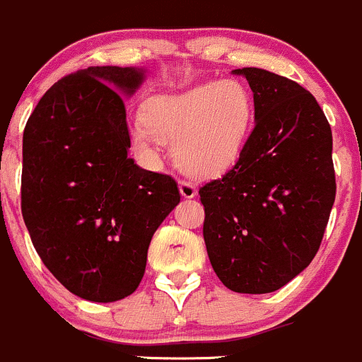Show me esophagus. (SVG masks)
I'll return each instance as SVG.
<instances>
[{"label":"esophagus","mask_w":362,"mask_h":362,"mask_svg":"<svg viewBox=\"0 0 362 362\" xmlns=\"http://www.w3.org/2000/svg\"><path fill=\"white\" fill-rule=\"evenodd\" d=\"M178 187H180V194L184 198H194V197H197L198 189L194 187V184H192V182L184 180V178H182V180L178 182Z\"/></svg>","instance_id":"1"}]
</instances>
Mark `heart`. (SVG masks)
Here are the masks:
<instances>
[{"label":"heart","instance_id":"b5f03b06","mask_svg":"<svg viewBox=\"0 0 362 362\" xmlns=\"http://www.w3.org/2000/svg\"><path fill=\"white\" fill-rule=\"evenodd\" d=\"M132 143L151 151L155 139L175 141L173 155L194 177L227 171L241 157L253 123V98L238 80H207L182 93L155 94L141 110Z\"/></svg>","mask_w":362,"mask_h":362}]
</instances>
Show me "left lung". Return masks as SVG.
<instances>
[{
	"label": "left lung",
	"mask_w": 362,
	"mask_h": 362,
	"mask_svg": "<svg viewBox=\"0 0 362 362\" xmlns=\"http://www.w3.org/2000/svg\"><path fill=\"white\" fill-rule=\"evenodd\" d=\"M250 83L255 127L241 157L200 187L209 259L228 289L273 293L310 264L336 200L332 132L318 101L259 67Z\"/></svg>",
	"instance_id": "left-lung-1"
}]
</instances>
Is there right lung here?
I'll return each instance as SVG.
<instances>
[{
    "label": "right lung",
    "mask_w": 362,
    "mask_h": 362,
    "mask_svg": "<svg viewBox=\"0 0 362 362\" xmlns=\"http://www.w3.org/2000/svg\"><path fill=\"white\" fill-rule=\"evenodd\" d=\"M144 73L87 67L53 83L23 134L21 211L44 266L67 291L90 302L132 295L148 246L180 202L170 175L128 158L123 94Z\"/></svg>",
    "instance_id": "add662e5"
}]
</instances>
